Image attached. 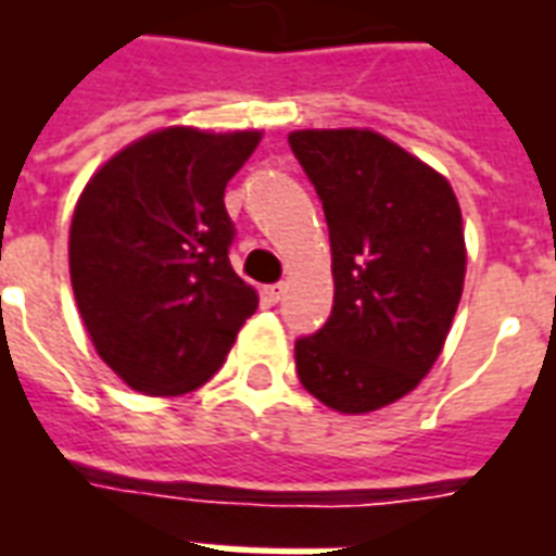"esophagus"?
Listing matches in <instances>:
<instances>
[{"label":"esophagus","mask_w":556,"mask_h":556,"mask_svg":"<svg viewBox=\"0 0 556 556\" xmlns=\"http://www.w3.org/2000/svg\"><path fill=\"white\" fill-rule=\"evenodd\" d=\"M264 299L269 301V304H278V301L283 299V283H273V287H266Z\"/></svg>","instance_id":"1"}]
</instances>
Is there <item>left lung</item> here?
<instances>
[{
    "instance_id": "8db88e82",
    "label": "left lung",
    "mask_w": 556,
    "mask_h": 556,
    "mask_svg": "<svg viewBox=\"0 0 556 556\" xmlns=\"http://www.w3.org/2000/svg\"><path fill=\"white\" fill-rule=\"evenodd\" d=\"M290 148L325 208L333 309L295 339L301 386L363 415L415 389L464 290L462 208L420 159L371 130H299Z\"/></svg>"
}]
</instances>
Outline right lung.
Segmentation results:
<instances>
[{
	"label": "right lung",
	"mask_w": 556,
	"mask_h": 556,
	"mask_svg": "<svg viewBox=\"0 0 556 556\" xmlns=\"http://www.w3.org/2000/svg\"><path fill=\"white\" fill-rule=\"evenodd\" d=\"M261 132H150L77 200L68 273L101 359L130 389L185 394L211 380L257 295L231 269L223 193Z\"/></svg>",
	"instance_id": "right-lung-1"
}]
</instances>
